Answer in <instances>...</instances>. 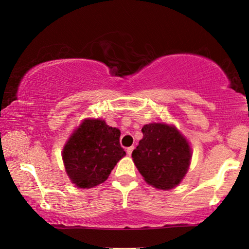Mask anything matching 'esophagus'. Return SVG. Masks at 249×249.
Masks as SVG:
<instances>
[{
  "label": "esophagus",
  "mask_w": 249,
  "mask_h": 249,
  "mask_svg": "<svg viewBox=\"0 0 249 249\" xmlns=\"http://www.w3.org/2000/svg\"><path fill=\"white\" fill-rule=\"evenodd\" d=\"M133 150H134V146H130V147H128V148L126 149V151H127V155H128V156L132 155V151H133Z\"/></svg>",
  "instance_id": "1"
}]
</instances>
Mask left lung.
Here are the masks:
<instances>
[{"mask_svg":"<svg viewBox=\"0 0 249 249\" xmlns=\"http://www.w3.org/2000/svg\"><path fill=\"white\" fill-rule=\"evenodd\" d=\"M142 138L132 157L146 182L168 190L180 183L188 171L191 150L175 127L154 123L142 128Z\"/></svg>","mask_w":249,"mask_h":249,"instance_id":"1","label":"left lung"}]
</instances>
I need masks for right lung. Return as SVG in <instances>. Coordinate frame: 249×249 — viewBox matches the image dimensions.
Segmentation results:
<instances>
[{
	"label": "right lung",
	"instance_id": "obj_1",
	"mask_svg": "<svg viewBox=\"0 0 249 249\" xmlns=\"http://www.w3.org/2000/svg\"><path fill=\"white\" fill-rule=\"evenodd\" d=\"M121 132L102 120H87L79 126L64 148L66 171L79 188L104 182L126 153L120 144Z\"/></svg>",
	"mask_w": 249,
	"mask_h": 249
}]
</instances>
